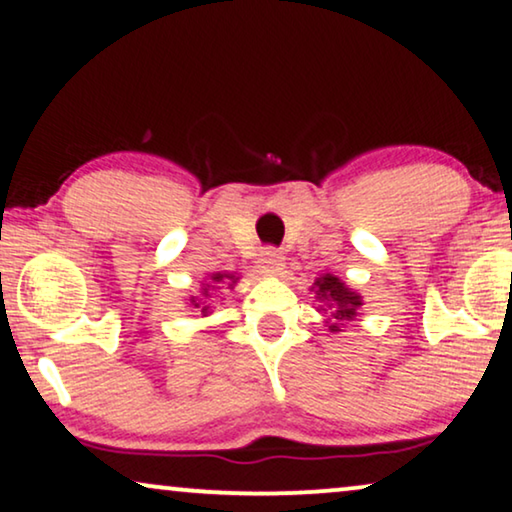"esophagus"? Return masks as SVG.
Here are the masks:
<instances>
[{"label":"esophagus","mask_w":512,"mask_h":512,"mask_svg":"<svg viewBox=\"0 0 512 512\" xmlns=\"http://www.w3.org/2000/svg\"><path fill=\"white\" fill-rule=\"evenodd\" d=\"M257 264L264 276H280L282 269H285V257H282L276 248H264Z\"/></svg>","instance_id":"obj_1"}]
</instances>
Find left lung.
<instances>
[{"label":"left lung","mask_w":512,"mask_h":512,"mask_svg":"<svg viewBox=\"0 0 512 512\" xmlns=\"http://www.w3.org/2000/svg\"><path fill=\"white\" fill-rule=\"evenodd\" d=\"M312 292L317 294L319 301L326 303V308L331 312V322H326L331 333L340 331L345 322L358 317V310H361L363 305L361 296L352 292V289H349L340 278H335L333 273H326V276L317 278L315 285H312Z\"/></svg>","instance_id":"1"}]
</instances>
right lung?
<instances>
[{
	"mask_svg": "<svg viewBox=\"0 0 512 512\" xmlns=\"http://www.w3.org/2000/svg\"><path fill=\"white\" fill-rule=\"evenodd\" d=\"M211 278V282H213V285H207V287H216V285H220V282H225V280H230V282H227V285H236V280H239V278H236L234 276V273H213V276H209ZM207 287H204V296H209V292H207ZM190 303H193L195 305V308H200L202 310V315L204 317H207L209 315V305L207 303H202L200 299H197V296H193V299H190Z\"/></svg>",
	"mask_w": 512,
	"mask_h": 512,
	"instance_id": "right-lung-1",
	"label": "right lung"
}]
</instances>
